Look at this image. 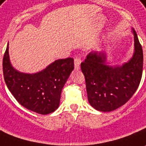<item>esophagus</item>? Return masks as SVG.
Masks as SVG:
<instances>
[{
	"label": "esophagus",
	"mask_w": 146,
	"mask_h": 146,
	"mask_svg": "<svg viewBox=\"0 0 146 146\" xmlns=\"http://www.w3.org/2000/svg\"><path fill=\"white\" fill-rule=\"evenodd\" d=\"M80 63H81V60L80 58L74 59V68H75V70H80Z\"/></svg>",
	"instance_id": "obj_1"
}]
</instances>
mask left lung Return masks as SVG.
<instances>
[{
    "mask_svg": "<svg viewBox=\"0 0 146 146\" xmlns=\"http://www.w3.org/2000/svg\"><path fill=\"white\" fill-rule=\"evenodd\" d=\"M133 35V53L126 62L111 66L107 53L92 51L80 64L85 77L88 100L97 111L108 112L125 104L140 84L143 70V51L137 33Z\"/></svg>",
    "mask_w": 146,
    "mask_h": 146,
    "instance_id": "left-lung-1",
    "label": "left lung"
}]
</instances>
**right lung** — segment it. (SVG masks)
Here are the masks:
<instances>
[{
	"label": "right lung",
	"instance_id": "right-lung-1",
	"mask_svg": "<svg viewBox=\"0 0 146 146\" xmlns=\"http://www.w3.org/2000/svg\"><path fill=\"white\" fill-rule=\"evenodd\" d=\"M74 69L72 58L58 59L39 72H20L11 63L9 42L3 58V73L6 85L25 108L47 115L58 108L62 88Z\"/></svg>",
	"mask_w": 146,
	"mask_h": 146
}]
</instances>
